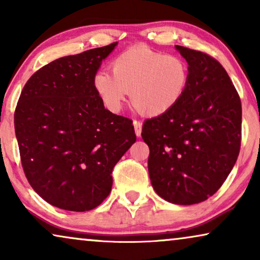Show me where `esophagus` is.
Returning <instances> with one entry per match:
<instances>
[{
	"label": "esophagus",
	"instance_id": "34e87169",
	"mask_svg": "<svg viewBox=\"0 0 260 260\" xmlns=\"http://www.w3.org/2000/svg\"><path fill=\"white\" fill-rule=\"evenodd\" d=\"M134 127H135V134H136V136H141L142 123L140 122V120H134Z\"/></svg>",
	"mask_w": 260,
	"mask_h": 260
}]
</instances>
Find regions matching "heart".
Returning a JSON list of instances; mask_svg holds the SVG:
<instances>
[{"label":"heart","instance_id":"obj_1","mask_svg":"<svg viewBox=\"0 0 260 260\" xmlns=\"http://www.w3.org/2000/svg\"><path fill=\"white\" fill-rule=\"evenodd\" d=\"M112 74L99 71L92 87L110 112H119L130 92L133 105L145 116L169 112L186 93L190 78L187 60L147 46H133L111 62Z\"/></svg>","mask_w":260,"mask_h":260}]
</instances>
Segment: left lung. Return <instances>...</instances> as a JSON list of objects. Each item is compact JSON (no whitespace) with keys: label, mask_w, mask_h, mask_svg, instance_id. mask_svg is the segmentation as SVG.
Segmentation results:
<instances>
[{"label":"left lung","mask_w":260,"mask_h":260,"mask_svg":"<svg viewBox=\"0 0 260 260\" xmlns=\"http://www.w3.org/2000/svg\"><path fill=\"white\" fill-rule=\"evenodd\" d=\"M190 69L183 98L165 115L147 119L152 187L166 201L194 205L212 197L239 155L241 103L221 63L200 51L175 46Z\"/></svg>","instance_id":"8db88e82"}]
</instances>
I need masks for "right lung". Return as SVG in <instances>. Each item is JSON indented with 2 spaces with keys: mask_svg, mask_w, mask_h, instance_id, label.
Listing matches in <instances>:
<instances>
[{
  "mask_svg": "<svg viewBox=\"0 0 260 260\" xmlns=\"http://www.w3.org/2000/svg\"><path fill=\"white\" fill-rule=\"evenodd\" d=\"M63 56L24 85L14 124L31 188L65 211H91L108 198L112 169L136 142L133 120L106 110L92 78L116 47Z\"/></svg>",
  "mask_w": 260,
  "mask_h": 260,
  "instance_id": "1",
  "label": "right lung"
}]
</instances>
